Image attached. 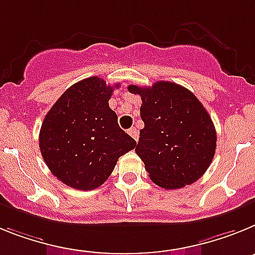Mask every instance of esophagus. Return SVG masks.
<instances>
[{"mask_svg":"<svg viewBox=\"0 0 255 255\" xmlns=\"http://www.w3.org/2000/svg\"><path fill=\"white\" fill-rule=\"evenodd\" d=\"M128 133H129V136L133 138V140H138V130H137V128L132 127L128 129Z\"/></svg>","mask_w":255,"mask_h":255,"instance_id":"34e87169","label":"esophagus"}]
</instances>
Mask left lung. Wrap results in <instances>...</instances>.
<instances>
[{
  "instance_id": "left-lung-1",
  "label": "left lung",
  "mask_w": 255,
  "mask_h": 255,
  "mask_svg": "<svg viewBox=\"0 0 255 255\" xmlns=\"http://www.w3.org/2000/svg\"><path fill=\"white\" fill-rule=\"evenodd\" d=\"M140 95L141 119L136 154L154 183L167 190L198 181L213 160L217 133L209 114L191 91L173 82L151 87L128 86Z\"/></svg>"
}]
</instances>
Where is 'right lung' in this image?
I'll list each match as a JSON object with an SVG mask.
<instances>
[{
	"instance_id": "right-lung-1",
	"label": "right lung",
	"mask_w": 255,
	"mask_h": 255,
	"mask_svg": "<svg viewBox=\"0 0 255 255\" xmlns=\"http://www.w3.org/2000/svg\"><path fill=\"white\" fill-rule=\"evenodd\" d=\"M118 87L99 77L82 79L59 97L43 119L42 158L51 173L69 187L95 190L109 178L122 155L136 147L109 108Z\"/></svg>"
}]
</instances>
